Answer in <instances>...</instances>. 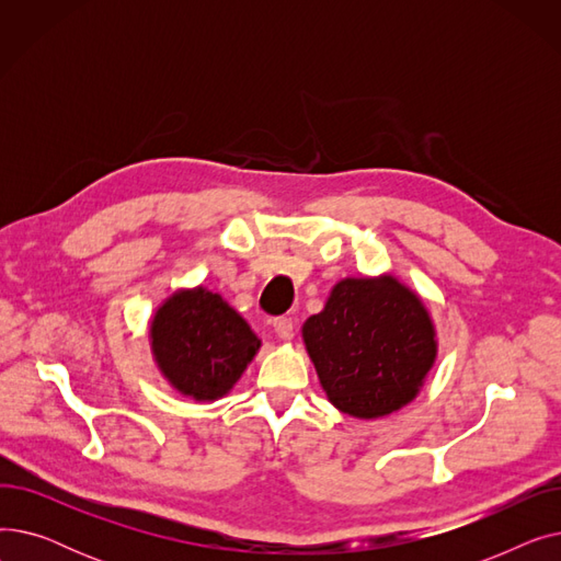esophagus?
I'll use <instances>...</instances> for the list:
<instances>
[{
  "mask_svg": "<svg viewBox=\"0 0 561 561\" xmlns=\"http://www.w3.org/2000/svg\"><path fill=\"white\" fill-rule=\"evenodd\" d=\"M273 330L279 339L284 341H290L293 339V330H296V322H293V318H286V316H279L273 320Z\"/></svg>",
  "mask_w": 561,
  "mask_h": 561,
  "instance_id": "obj_1",
  "label": "esophagus"
}]
</instances>
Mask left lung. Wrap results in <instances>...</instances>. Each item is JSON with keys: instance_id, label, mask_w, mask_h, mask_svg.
Returning <instances> with one entry per match:
<instances>
[{"instance_id": "obj_1", "label": "left lung", "mask_w": 561, "mask_h": 561, "mask_svg": "<svg viewBox=\"0 0 561 561\" xmlns=\"http://www.w3.org/2000/svg\"><path fill=\"white\" fill-rule=\"evenodd\" d=\"M302 336L330 402L357 419L407 404L436 357L427 309L393 277L339 282Z\"/></svg>"}]
</instances>
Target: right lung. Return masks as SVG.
I'll use <instances>...</instances> for the list:
<instances>
[{"mask_svg":"<svg viewBox=\"0 0 561 561\" xmlns=\"http://www.w3.org/2000/svg\"><path fill=\"white\" fill-rule=\"evenodd\" d=\"M152 347L176 391L216 400L243 375L259 339L220 296L197 288L176 293L157 311Z\"/></svg>","mask_w":561,"mask_h":561,"instance_id":"right-lung-1","label":"right lung"}]
</instances>
